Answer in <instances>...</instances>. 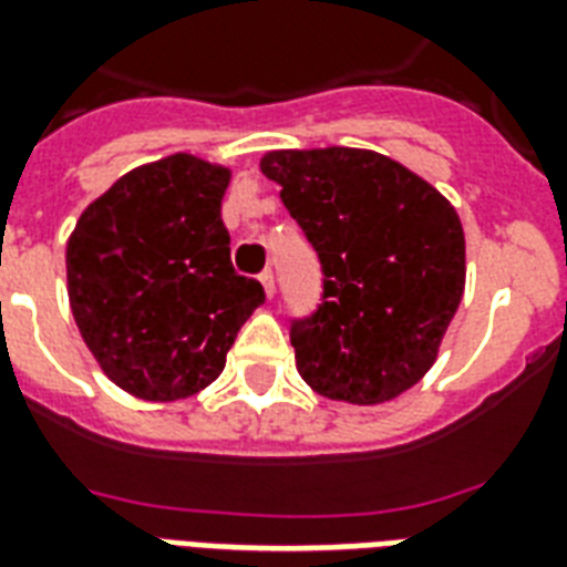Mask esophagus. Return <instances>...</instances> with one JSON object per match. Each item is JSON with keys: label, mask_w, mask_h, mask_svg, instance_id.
<instances>
[{"label": "esophagus", "mask_w": 567, "mask_h": 567, "mask_svg": "<svg viewBox=\"0 0 567 567\" xmlns=\"http://www.w3.org/2000/svg\"><path fill=\"white\" fill-rule=\"evenodd\" d=\"M258 279H261V285H265L267 297H274V270H261Z\"/></svg>", "instance_id": "34e87169"}]
</instances>
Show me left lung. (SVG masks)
Segmentation results:
<instances>
[{
	"instance_id": "left-lung-1",
	"label": "left lung",
	"mask_w": 567,
	"mask_h": 567,
	"mask_svg": "<svg viewBox=\"0 0 567 567\" xmlns=\"http://www.w3.org/2000/svg\"><path fill=\"white\" fill-rule=\"evenodd\" d=\"M261 173L318 252L320 302L291 318L297 371L318 394L373 405L430 371L465 291L453 205L385 155L270 153Z\"/></svg>"
}]
</instances>
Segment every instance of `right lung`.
<instances>
[{
    "mask_svg": "<svg viewBox=\"0 0 567 567\" xmlns=\"http://www.w3.org/2000/svg\"><path fill=\"white\" fill-rule=\"evenodd\" d=\"M229 171L171 155L84 208L66 244L70 309L102 371L128 394L182 400L220 377L258 279L231 267L220 199Z\"/></svg>",
    "mask_w": 567,
    "mask_h": 567,
    "instance_id": "right-lung-1",
    "label": "right lung"
}]
</instances>
